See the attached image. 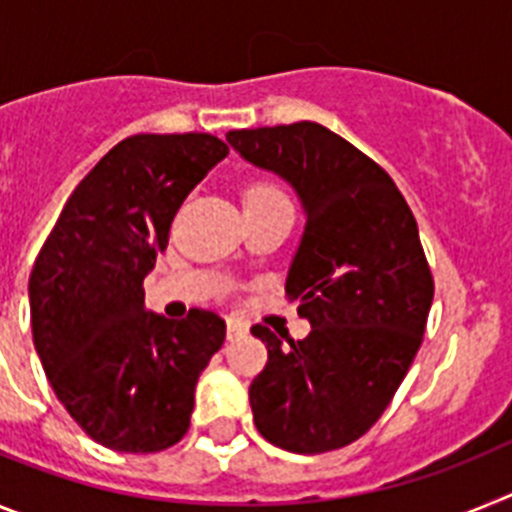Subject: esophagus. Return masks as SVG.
Here are the masks:
<instances>
[{"instance_id":"1","label":"esophagus","mask_w":512,"mask_h":512,"mask_svg":"<svg viewBox=\"0 0 512 512\" xmlns=\"http://www.w3.org/2000/svg\"><path fill=\"white\" fill-rule=\"evenodd\" d=\"M247 330H250V327H247V322H244V319H239V317L226 319V337H229V340H237V337L247 335Z\"/></svg>"}]
</instances>
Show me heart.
<instances>
[{
  "mask_svg": "<svg viewBox=\"0 0 512 512\" xmlns=\"http://www.w3.org/2000/svg\"><path fill=\"white\" fill-rule=\"evenodd\" d=\"M268 198H283V193L278 188H275L273 182H252L250 188H247V198H244V203L247 201H268Z\"/></svg>",
  "mask_w": 512,
  "mask_h": 512,
  "instance_id": "obj_1",
  "label": "heart"
}]
</instances>
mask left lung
Here are the masks:
<instances>
[{"instance_id": "obj_1", "label": "left lung", "mask_w": 512, "mask_h": 512, "mask_svg": "<svg viewBox=\"0 0 512 512\" xmlns=\"http://www.w3.org/2000/svg\"><path fill=\"white\" fill-rule=\"evenodd\" d=\"M226 141L283 177L306 213L286 293L311 332L291 340L252 327L268 348L250 384L255 425L286 451H335L384 415L420 350L433 273L417 221L379 164L319 123L242 128Z\"/></svg>"}]
</instances>
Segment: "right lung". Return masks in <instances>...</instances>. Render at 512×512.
I'll return each mask as SVG.
<instances>
[{
  "label": "right lung",
  "mask_w": 512,
  "mask_h": 512,
  "mask_svg": "<svg viewBox=\"0 0 512 512\" xmlns=\"http://www.w3.org/2000/svg\"><path fill=\"white\" fill-rule=\"evenodd\" d=\"M229 146L211 133H136L69 195L30 273L35 350L59 402L100 446L154 453L190 428L195 384L226 322L144 309V278L177 208Z\"/></svg>",
  "instance_id": "add662e5"
}]
</instances>
